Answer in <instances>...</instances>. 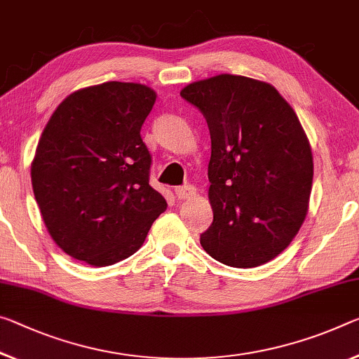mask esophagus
<instances>
[{"label": "esophagus", "instance_id": "1", "mask_svg": "<svg viewBox=\"0 0 359 359\" xmlns=\"http://www.w3.org/2000/svg\"><path fill=\"white\" fill-rule=\"evenodd\" d=\"M174 191L179 200H190V198L196 195V189L193 185H182V187H177Z\"/></svg>", "mask_w": 359, "mask_h": 359}]
</instances>
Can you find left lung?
Segmentation results:
<instances>
[{"instance_id": "1", "label": "left lung", "mask_w": 359, "mask_h": 359, "mask_svg": "<svg viewBox=\"0 0 359 359\" xmlns=\"http://www.w3.org/2000/svg\"><path fill=\"white\" fill-rule=\"evenodd\" d=\"M206 118L214 220L200 241L235 269L264 265L302 226L313 182L309 139L292 107L269 83L217 75L180 90Z\"/></svg>"}]
</instances>
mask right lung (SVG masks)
<instances>
[{"label": "right lung", "instance_id": "add662e5", "mask_svg": "<svg viewBox=\"0 0 359 359\" xmlns=\"http://www.w3.org/2000/svg\"><path fill=\"white\" fill-rule=\"evenodd\" d=\"M155 100L144 84L108 81L68 95L44 128L33 193L49 235L70 257L94 266L128 259L166 210L140 137Z\"/></svg>", "mask_w": 359, "mask_h": 359}]
</instances>
